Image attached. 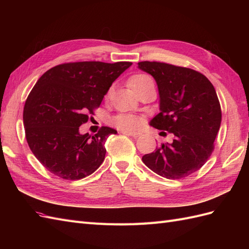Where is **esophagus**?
I'll list each match as a JSON object with an SVG mask.
<instances>
[{
  "label": "esophagus",
  "mask_w": 249,
  "mask_h": 249,
  "mask_svg": "<svg viewBox=\"0 0 249 249\" xmlns=\"http://www.w3.org/2000/svg\"><path fill=\"white\" fill-rule=\"evenodd\" d=\"M123 134H124V135H129V136H131V137H134V138H137V137H140V133H132V132H126V131H123L122 132Z\"/></svg>",
  "instance_id": "1"
}]
</instances>
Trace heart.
<instances>
[{"mask_svg": "<svg viewBox=\"0 0 249 249\" xmlns=\"http://www.w3.org/2000/svg\"><path fill=\"white\" fill-rule=\"evenodd\" d=\"M148 79L150 78L146 76V74L137 73V74H134V76L130 78L129 84L134 91H136L137 88L140 87L143 83ZM111 124L114 126H116L119 130L132 132L138 129L141 124V119L138 116H135L132 114H118L111 118Z\"/></svg>", "mask_w": 249, "mask_h": 249, "instance_id": "heart-1", "label": "heart"}]
</instances>
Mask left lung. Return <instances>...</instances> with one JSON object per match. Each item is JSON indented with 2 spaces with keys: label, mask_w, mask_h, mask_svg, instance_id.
I'll list each match as a JSON object with an SVG mask.
<instances>
[{
  "label": "left lung",
  "mask_w": 249,
  "mask_h": 249,
  "mask_svg": "<svg viewBox=\"0 0 249 249\" xmlns=\"http://www.w3.org/2000/svg\"><path fill=\"white\" fill-rule=\"evenodd\" d=\"M139 69L155 78L161 112L150 125L172 134V143L161 144L142 161L157 175L179 179L192 175L214 150L221 124L215 88L201 72L159 61H142ZM166 132L161 134L167 136Z\"/></svg>",
  "instance_id": "1"
}]
</instances>
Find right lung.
I'll use <instances>...</instances> for the list:
<instances>
[{"instance_id":"add662e5","label":"right lung","mask_w":249,"mask_h":249,"mask_svg":"<svg viewBox=\"0 0 249 249\" xmlns=\"http://www.w3.org/2000/svg\"><path fill=\"white\" fill-rule=\"evenodd\" d=\"M120 61L67 62L44 72L24 107L26 139L44 167L63 179H81L101 166L104 143L115 130L102 126L92 137L79 127L92 118L112 83L132 65Z\"/></svg>"}]
</instances>
